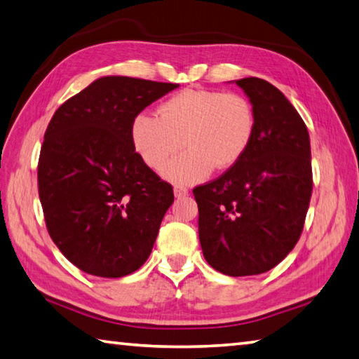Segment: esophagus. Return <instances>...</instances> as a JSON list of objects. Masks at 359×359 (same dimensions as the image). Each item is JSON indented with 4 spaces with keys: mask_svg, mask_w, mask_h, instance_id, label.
<instances>
[{
    "mask_svg": "<svg viewBox=\"0 0 359 359\" xmlns=\"http://www.w3.org/2000/svg\"><path fill=\"white\" fill-rule=\"evenodd\" d=\"M174 194H175V198H185V196H188V188L184 185H175Z\"/></svg>",
    "mask_w": 359,
    "mask_h": 359,
    "instance_id": "1",
    "label": "esophagus"
}]
</instances>
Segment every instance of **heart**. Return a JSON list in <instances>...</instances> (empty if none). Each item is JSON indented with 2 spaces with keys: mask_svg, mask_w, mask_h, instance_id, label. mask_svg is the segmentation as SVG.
Here are the masks:
<instances>
[{
  "mask_svg": "<svg viewBox=\"0 0 359 359\" xmlns=\"http://www.w3.org/2000/svg\"><path fill=\"white\" fill-rule=\"evenodd\" d=\"M256 114L251 102L238 93L190 88L169 97L158 116L140 113L132 121L130 138L141 161L160 172L178 150L186 152L165 169L175 184H191L212 169H229L250 147Z\"/></svg>",
  "mask_w": 359,
  "mask_h": 359,
  "instance_id": "1",
  "label": "heart"
}]
</instances>
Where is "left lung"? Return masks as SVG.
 <instances>
[{
	"label": "left lung",
	"mask_w": 359,
	"mask_h": 359,
	"mask_svg": "<svg viewBox=\"0 0 359 359\" xmlns=\"http://www.w3.org/2000/svg\"><path fill=\"white\" fill-rule=\"evenodd\" d=\"M256 114L250 147L218 179L193 190L204 257L227 276L260 275L303 232L312 194L309 133L285 95L256 76L237 80Z\"/></svg>",
	"instance_id": "8db88e82"
}]
</instances>
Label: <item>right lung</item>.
I'll use <instances>...</instances> for the list:
<instances>
[{
	"instance_id": "1",
	"label": "right lung",
	"mask_w": 359,
	"mask_h": 359,
	"mask_svg": "<svg viewBox=\"0 0 359 359\" xmlns=\"http://www.w3.org/2000/svg\"><path fill=\"white\" fill-rule=\"evenodd\" d=\"M174 83L103 76L56 109L37 185L47 231L81 271L122 278L151 254L172 187L136 154L130 127Z\"/></svg>"
}]
</instances>
